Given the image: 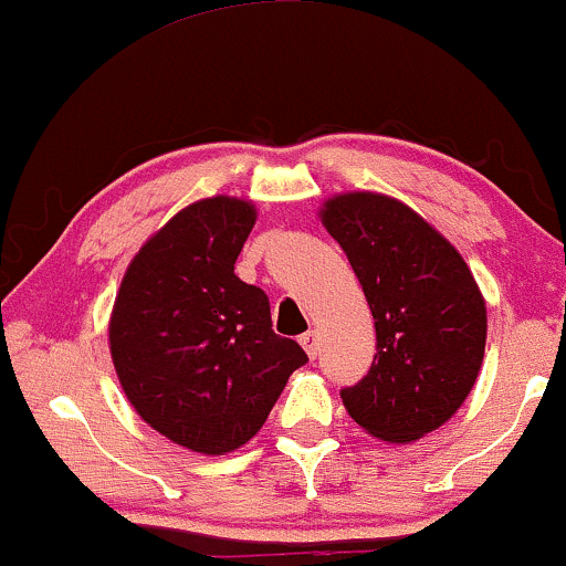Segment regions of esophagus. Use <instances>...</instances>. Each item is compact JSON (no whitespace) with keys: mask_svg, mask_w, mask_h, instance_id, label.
Wrapping results in <instances>:
<instances>
[{"mask_svg":"<svg viewBox=\"0 0 566 566\" xmlns=\"http://www.w3.org/2000/svg\"><path fill=\"white\" fill-rule=\"evenodd\" d=\"M301 346H303L305 354H308V359H316V354H319V335H316L314 329L301 335Z\"/></svg>","mask_w":566,"mask_h":566,"instance_id":"34e87169","label":"esophagus"}]
</instances>
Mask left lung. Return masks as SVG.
<instances>
[{
  "mask_svg": "<svg viewBox=\"0 0 566 566\" xmlns=\"http://www.w3.org/2000/svg\"><path fill=\"white\" fill-rule=\"evenodd\" d=\"M319 220L346 252L375 319V361L343 388L375 439L409 444L463 407L484 361L486 305L463 255L405 201L335 193Z\"/></svg>",
  "mask_w": 566,
  "mask_h": 566,
  "instance_id": "8db88e82",
  "label": "left lung"
}]
</instances>
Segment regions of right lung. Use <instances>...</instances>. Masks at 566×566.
Segmentation results:
<instances>
[{
  "label": "right lung",
  "mask_w": 566,
  "mask_h": 566,
  "mask_svg": "<svg viewBox=\"0 0 566 566\" xmlns=\"http://www.w3.org/2000/svg\"><path fill=\"white\" fill-rule=\"evenodd\" d=\"M255 220L250 199L226 193L175 212L129 261L108 319L129 405L199 454L247 444L308 361L271 329L265 292L233 274Z\"/></svg>",
  "instance_id": "1"
}]
</instances>
